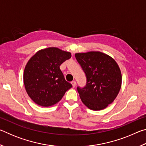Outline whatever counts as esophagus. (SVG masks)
<instances>
[{
    "label": "esophagus",
    "mask_w": 146,
    "mask_h": 146,
    "mask_svg": "<svg viewBox=\"0 0 146 146\" xmlns=\"http://www.w3.org/2000/svg\"><path fill=\"white\" fill-rule=\"evenodd\" d=\"M71 84H72V86H73V88H75L76 86V81H75V80L72 81V82H71Z\"/></svg>",
    "instance_id": "obj_1"
}]
</instances>
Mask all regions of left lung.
Masks as SVG:
<instances>
[{
	"label": "left lung",
	"instance_id": "1",
	"mask_svg": "<svg viewBox=\"0 0 146 146\" xmlns=\"http://www.w3.org/2000/svg\"><path fill=\"white\" fill-rule=\"evenodd\" d=\"M75 55L87 78L85 87L77 88L81 100L91 110H104L115 100L121 88L119 66L111 56L100 51Z\"/></svg>",
	"mask_w": 146,
	"mask_h": 146
}]
</instances>
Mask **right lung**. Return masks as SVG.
<instances>
[{
    "instance_id": "right-lung-1",
    "label": "right lung",
    "mask_w": 146,
    "mask_h": 146,
    "mask_svg": "<svg viewBox=\"0 0 146 146\" xmlns=\"http://www.w3.org/2000/svg\"><path fill=\"white\" fill-rule=\"evenodd\" d=\"M71 53L55 47L40 49L27 62L23 80L29 97L43 107L55 104L72 85L64 78L60 70Z\"/></svg>"
}]
</instances>
